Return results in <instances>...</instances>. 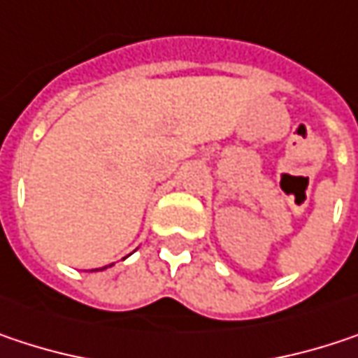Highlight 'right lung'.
I'll return each mask as SVG.
<instances>
[{"mask_svg":"<svg viewBox=\"0 0 358 358\" xmlns=\"http://www.w3.org/2000/svg\"><path fill=\"white\" fill-rule=\"evenodd\" d=\"M104 268H106V266H104ZM104 268H100V271H104Z\"/></svg>","mask_w":358,"mask_h":358,"instance_id":"obj_1","label":"right lung"}]
</instances>
